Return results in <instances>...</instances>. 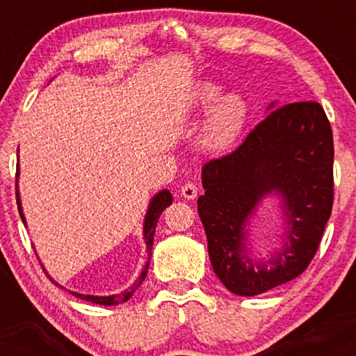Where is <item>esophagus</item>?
Returning <instances> with one entry per match:
<instances>
[{
  "mask_svg": "<svg viewBox=\"0 0 356 356\" xmlns=\"http://www.w3.org/2000/svg\"><path fill=\"white\" fill-rule=\"evenodd\" d=\"M197 192H199V189L195 184H186V186H182V189H181L182 197L187 199V201H192V199L197 197Z\"/></svg>",
  "mask_w": 356,
  "mask_h": 356,
  "instance_id": "obj_1",
  "label": "esophagus"
}]
</instances>
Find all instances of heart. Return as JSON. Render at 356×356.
<instances>
[{"instance_id": "heart-1", "label": "heart", "mask_w": 356, "mask_h": 356, "mask_svg": "<svg viewBox=\"0 0 356 356\" xmlns=\"http://www.w3.org/2000/svg\"><path fill=\"white\" fill-rule=\"evenodd\" d=\"M226 88L218 81H201L191 95V112L194 115H207L201 129L202 149L218 154L231 149L238 142L249 118V104L239 93L224 97Z\"/></svg>"}]
</instances>
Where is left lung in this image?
<instances>
[{"mask_svg":"<svg viewBox=\"0 0 356 356\" xmlns=\"http://www.w3.org/2000/svg\"><path fill=\"white\" fill-rule=\"evenodd\" d=\"M234 152L202 167L199 218L216 276L238 296H256L308 268L332 216L333 134L316 102L280 107ZM280 209L278 246L266 257L252 249L254 218L264 202Z\"/></svg>","mask_w":356,"mask_h":356,"instance_id":"8db88e82","label":"left lung"}]
</instances>
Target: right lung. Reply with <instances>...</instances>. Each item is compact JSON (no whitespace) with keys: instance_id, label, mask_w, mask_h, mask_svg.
Returning <instances> with one entry per match:
<instances>
[{"instance_id":"right-lung-1","label":"right lung","mask_w":356,"mask_h":356,"mask_svg":"<svg viewBox=\"0 0 356 356\" xmlns=\"http://www.w3.org/2000/svg\"><path fill=\"white\" fill-rule=\"evenodd\" d=\"M18 177H19V164H18V174H16V204H18V211H19V218H22L23 224L26 226V218H24L23 214V206H22V197H19V187H18ZM170 204H172V194H170L167 189H162L159 191L157 194L154 195L152 199H150L149 206H147V212L144 216V224H142V234H144V243H145V251H147V261L144 264V269H142L140 276L137 277V281L134 283L132 286H129V288L124 289L122 293H118V295H110V296H97V295H83V293H76V291H70L73 296L80 298V300H85V301H90V303H95V305H104V306H113V305H120V303H125V301H129L130 298H132L134 293L137 291L138 288H140L142 281L145 280L147 276V271H149V264H150V256H152V244H154V234H155V226H157V220L161 218L162 211L165 209V207H169ZM50 276V275H48ZM50 280L55 283L56 286H60L56 283L53 277ZM60 288H63V286H60ZM65 289V288H63Z\"/></svg>"}]
</instances>
